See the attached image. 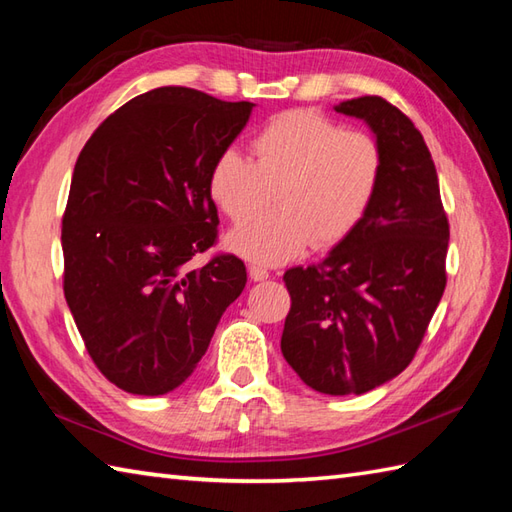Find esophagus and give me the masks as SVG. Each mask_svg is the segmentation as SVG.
<instances>
[{
	"instance_id": "1",
	"label": "esophagus",
	"mask_w": 512,
	"mask_h": 512,
	"mask_svg": "<svg viewBox=\"0 0 512 512\" xmlns=\"http://www.w3.org/2000/svg\"><path fill=\"white\" fill-rule=\"evenodd\" d=\"M248 275H250V279H253V281H264V279L270 277L268 270L264 266H259V264H250L248 266Z\"/></svg>"
}]
</instances>
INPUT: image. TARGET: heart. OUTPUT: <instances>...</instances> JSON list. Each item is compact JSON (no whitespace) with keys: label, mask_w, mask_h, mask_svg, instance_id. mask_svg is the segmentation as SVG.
Segmentation results:
<instances>
[{"label":"heart","mask_w":512,"mask_h":512,"mask_svg":"<svg viewBox=\"0 0 512 512\" xmlns=\"http://www.w3.org/2000/svg\"><path fill=\"white\" fill-rule=\"evenodd\" d=\"M255 160L226 147L206 176V191L228 220L245 222L276 198L278 206L228 235V248L262 264L328 248L352 233L374 202L383 151L361 129H341L317 112H284L250 140Z\"/></svg>","instance_id":"heart-1"}]
</instances>
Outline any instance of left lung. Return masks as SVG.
Here are the masks:
<instances>
[{
  "label": "left lung",
  "instance_id": "left-lung-1",
  "mask_svg": "<svg viewBox=\"0 0 512 512\" xmlns=\"http://www.w3.org/2000/svg\"><path fill=\"white\" fill-rule=\"evenodd\" d=\"M363 118L383 151L374 202L319 264L286 270L281 352L330 396L365 394L405 369L447 286L449 220L422 134L396 105L361 96L334 107Z\"/></svg>",
  "mask_w": 512,
  "mask_h": 512
}]
</instances>
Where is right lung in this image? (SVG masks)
I'll list each match as a JSON object with an SVG mask.
<instances>
[{
  "label": "right lung",
  "mask_w": 512,
  "mask_h": 512,
  "mask_svg": "<svg viewBox=\"0 0 512 512\" xmlns=\"http://www.w3.org/2000/svg\"><path fill=\"white\" fill-rule=\"evenodd\" d=\"M253 103L158 88L96 127L74 165L63 213V292L99 372L118 389L162 396L200 363L246 266L217 253L206 191L213 158L242 132Z\"/></svg>",
  "instance_id": "add662e5"
}]
</instances>
